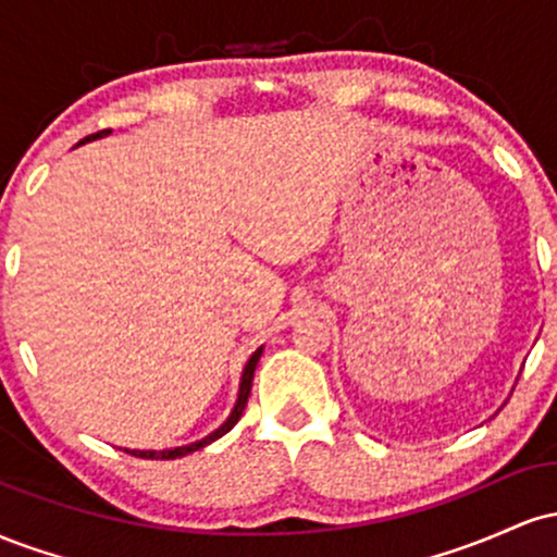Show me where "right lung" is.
<instances>
[{"instance_id": "1", "label": "right lung", "mask_w": 557, "mask_h": 557, "mask_svg": "<svg viewBox=\"0 0 557 557\" xmlns=\"http://www.w3.org/2000/svg\"><path fill=\"white\" fill-rule=\"evenodd\" d=\"M107 133H110V131H99V133H91V136H86V138H83L81 144H86V140H94V138H101V136H107ZM259 359H261V348L257 350V354L251 356V359H248L246 369H243V376H240V393H238V403H235L233 413H230L225 424H222L220 430H216V432L209 434V437L198 440V443L183 445V447H172V450H125V453H131V456H136V458H146V461H172V458H183V456H188V453H194V450H201L203 445H209V443H214V440H220L222 434L233 430V426L238 424V419L243 417V408H246V403H248V395H251V382H253V372H257V363H259Z\"/></svg>"}]
</instances>
